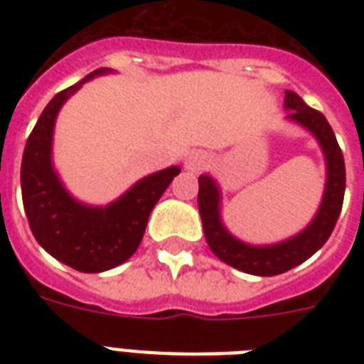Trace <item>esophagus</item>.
<instances>
[{
  "mask_svg": "<svg viewBox=\"0 0 364 364\" xmlns=\"http://www.w3.org/2000/svg\"><path fill=\"white\" fill-rule=\"evenodd\" d=\"M208 164H210V156L204 153L188 154L187 160H185V168H187L188 171H198L202 170V168H205Z\"/></svg>",
  "mask_w": 364,
  "mask_h": 364,
  "instance_id": "esophagus-1",
  "label": "esophagus"
}]
</instances>
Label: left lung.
Returning <instances> with one entry per match:
<instances>
[{
    "label": "left lung",
    "mask_w": 364,
    "mask_h": 364,
    "mask_svg": "<svg viewBox=\"0 0 364 364\" xmlns=\"http://www.w3.org/2000/svg\"><path fill=\"white\" fill-rule=\"evenodd\" d=\"M285 109H289V121L296 122L314 134L325 154V164H327V183H325L321 205L302 232L272 245H249L240 242L228 232L221 221L219 185L213 181V177L205 173L198 177V210L208 245L223 262L253 276H277L310 259L333 234L344 204V154L325 115L308 107L293 90H285Z\"/></svg>",
    "instance_id": "obj_1"
}]
</instances>
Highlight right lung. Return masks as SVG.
Listing matches in <instances>:
<instances>
[{
  "instance_id": "obj_1",
  "label": "right lung",
  "mask_w": 364,
  "mask_h": 364,
  "mask_svg": "<svg viewBox=\"0 0 364 364\" xmlns=\"http://www.w3.org/2000/svg\"><path fill=\"white\" fill-rule=\"evenodd\" d=\"M109 71L100 68L48 102L26 141L20 168L24 211L39 245L60 262L87 274L111 270L136 253L154 204L181 171L179 166H170L143 177L105 208L82 204L65 191L53 166L56 115L82 82Z\"/></svg>"
}]
</instances>
